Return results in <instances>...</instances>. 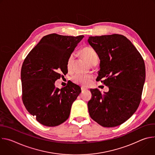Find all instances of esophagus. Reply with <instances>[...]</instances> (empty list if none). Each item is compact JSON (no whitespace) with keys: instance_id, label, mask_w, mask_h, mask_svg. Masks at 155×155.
I'll return each mask as SVG.
<instances>
[{"instance_id":"esophagus-1","label":"esophagus","mask_w":155,"mask_h":155,"mask_svg":"<svg viewBox=\"0 0 155 155\" xmlns=\"http://www.w3.org/2000/svg\"><path fill=\"white\" fill-rule=\"evenodd\" d=\"M81 91H84V90H86V88H85V87H81Z\"/></svg>"}]
</instances>
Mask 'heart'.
Instances as JSON below:
<instances>
[{"instance_id": "obj_1", "label": "heart", "mask_w": 155, "mask_h": 155, "mask_svg": "<svg viewBox=\"0 0 155 155\" xmlns=\"http://www.w3.org/2000/svg\"><path fill=\"white\" fill-rule=\"evenodd\" d=\"M81 53L90 64H91L95 60H98V56L96 52L90 47H84L81 50ZM74 58L75 56L73 54L69 56L67 61V64H66V67H67L68 70H70L72 68L74 61ZM92 78V75L78 74L74 75L72 78V80L73 82L76 84L86 86L90 84Z\"/></svg>"}]
</instances>
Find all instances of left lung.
Instances as JSON below:
<instances>
[{
	"label": "left lung",
	"instance_id": "8db88e82",
	"mask_svg": "<svg viewBox=\"0 0 155 155\" xmlns=\"http://www.w3.org/2000/svg\"><path fill=\"white\" fill-rule=\"evenodd\" d=\"M88 43L101 62L97 81L108 86L102 93L91 89V118L103 127L119 126L137 110L145 80L144 61L131 41L120 34L90 37Z\"/></svg>",
	"mask_w": 155,
	"mask_h": 155
}]
</instances>
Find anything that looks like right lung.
<instances>
[{
    "instance_id": "right-lung-1",
    "label": "right lung",
    "mask_w": 155,
    "mask_h": 155,
    "mask_svg": "<svg viewBox=\"0 0 155 155\" xmlns=\"http://www.w3.org/2000/svg\"><path fill=\"white\" fill-rule=\"evenodd\" d=\"M83 37L56 34L44 36L23 62L22 99L28 112L44 126H56L67 120L81 93L80 87L73 83L61 90L54 83L68 72V59Z\"/></svg>"
}]
</instances>
